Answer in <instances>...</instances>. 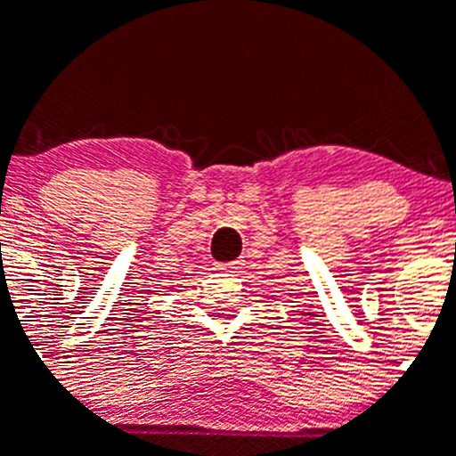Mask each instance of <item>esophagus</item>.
I'll use <instances>...</instances> for the list:
<instances>
[{
	"mask_svg": "<svg viewBox=\"0 0 456 456\" xmlns=\"http://www.w3.org/2000/svg\"><path fill=\"white\" fill-rule=\"evenodd\" d=\"M240 260H233V263H223L218 265V269H223V272H238L240 269Z\"/></svg>",
	"mask_w": 456,
	"mask_h": 456,
	"instance_id": "34e87169",
	"label": "esophagus"
}]
</instances>
